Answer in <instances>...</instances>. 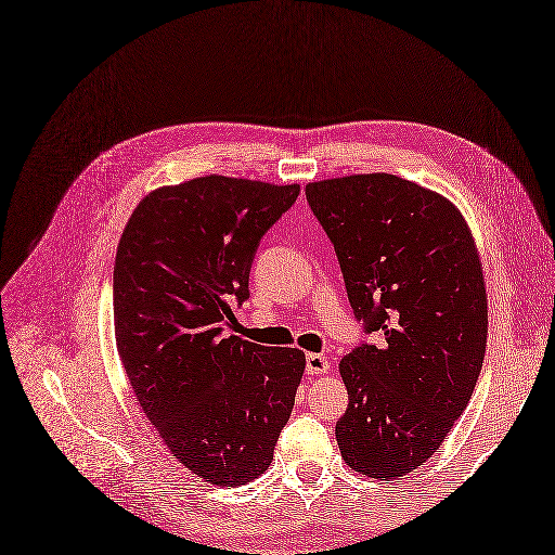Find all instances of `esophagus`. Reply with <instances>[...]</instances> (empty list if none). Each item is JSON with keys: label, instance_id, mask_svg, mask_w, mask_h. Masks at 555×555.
Masks as SVG:
<instances>
[{"label": "esophagus", "instance_id": "1", "mask_svg": "<svg viewBox=\"0 0 555 555\" xmlns=\"http://www.w3.org/2000/svg\"><path fill=\"white\" fill-rule=\"evenodd\" d=\"M306 372L308 374H326V372H331V363L322 353H308L306 356Z\"/></svg>", "mask_w": 555, "mask_h": 555}]
</instances>
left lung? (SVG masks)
<instances>
[{"mask_svg":"<svg viewBox=\"0 0 555 555\" xmlns=\"http://www.w3.org/2000/svg\"><path fill=\"white\" fill-rule=\"evenodd\" d=\"M345 276L360 340L340 363L335 424L351 469L397 478L436 453L483 367L488 299L472 233L451 202L395 175L306 185Z\"/></svg>","mask_w":555,"mask_h":555,"instance_id":"obj_1","label":"left lung"}]
</instances>
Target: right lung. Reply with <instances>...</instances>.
<instances>
[{"label":"right lung","instance_id":"obj_1","mask_svg":"<svg viewBox=\"0 0 555 555\" xmlns=\"http://www.w3.org/2000/svg\"><path fill=\"white\" fill-rule=\"evenodd\" d=\"M299 185L199 177L154 190L127 222L113 270L115 343L140 408L212 486L270 467L306 358L227 335L249 299L262 235Z\"/></svg>","mask_w":555,"mask_h":555}]
</instances>
